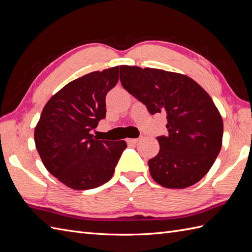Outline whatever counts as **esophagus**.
<instances>
[{
    "mask_svg": "<svg viewBox=\"0 0 252 252\" xmlns=\"http://www.w3.org/2000/svg\"><path fill=\"white\" fill-rule=\"evenodd\" d=\"M138 140H139V138H127V143L131 145H134V144H137Z\"/></svg>",
    "mask_w": 252,
    "mask_h": 252,
    "instance_id": "obj_1",
    "label": "esophagus"
}]
</instances>
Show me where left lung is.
<instances>
[{
  "mask_svg": "<svg viewBox=\"0 0 252 252\" xmlns=\"http://www.w3.org/2000/svg\"><path fill=\"white\" fill-rule=\"evenodd\" d=\"M120 82L151 115L167 114L166 136L151 158L152 179L167 189L199 182L221 149L223 122L209 94L189 76L154 68L120 66Z\"/></svg>",
  "mask_w": 252,
  "mask_h": 252,
  "instance_id": "1",
  "label": "left lung"
}]
</instances>
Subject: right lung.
<instances>
[{
  "label": "right lung",
  "instance_id": "right-lung-1",
  "mask_svg": "<svg viewBox=\"0 0 252 252\" xmlns=\"http://www.w3.org/2000/svg\"><path fill=\"white\" fill-rule=\"evenodd\" d=\"M119 79V66L68 83L44 105L34 139L47 170L72 189L106 183L126 148L125 140H100L90 131L105 118V96Z\"/></svg>",
  "mask_w": 252,
  "mask_h": 252
}]
</instances>
